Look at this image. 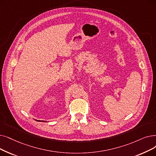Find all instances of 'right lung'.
<instances>
[{"label":"right lung","instance_id":"1","mask_svg":"<svg viewBox=\"0 0 156 156\" xmlns=\"http://www.w3.org/2000/svg\"><path fill=\"white\" fill-rule=\"evenodd\" d=\"M37 121H40V120H37ZM42 122H44V120H42Z\"/></svg>","mask_w":156,"mask_h":156}]
</instances>
